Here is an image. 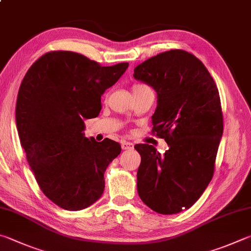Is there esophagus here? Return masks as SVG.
I'll return each mask as SVG.
<instances>
[{"label":"esophagus","instance_id":"esophagus-1","mask_svg":"<svg viewBox=\"0 0 251 251\" xmlns=\"http://www.w3.org/2000/svg\"><path fill=\"white\" fill-rule=\"evenodd\" d=\"M122 149L123 150H133L134 145L129 143V141H123L122 143Z\"/></svg>","mask_w":251,"mask_h":251}]
</instances>
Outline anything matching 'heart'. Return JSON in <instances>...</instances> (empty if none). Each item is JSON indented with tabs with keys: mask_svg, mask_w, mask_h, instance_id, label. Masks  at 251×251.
I'll use <instances>...</instances> for the list:
<instances>
[{
	"mask_svg": "<svg viewBox=\"0 0 251 251\" xmlns=\"http://www.w3.org/2000/svg\"><path fill=\"white\" fill-rule=\"evenodd\" d=\"M131 89H133V92H134V94H135V93H138V92H140V91L148 90V89H150V88H149V86L146 85V84L135 83V84H133V86H131Z\"/></svg>",
	"mask_w": 251,
	"mask_h": 251,
	"instance_id": "heart-1",
	"label": "heart"
}]
</instances>
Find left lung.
<instances>
[{
    "label": "left lung",
    "mask_w": 251,
    "mask_h": 251,
    "mask_svg": "<svg viewBox=\"0 0 251 251\" xmlns=\"http://www.w3.org/2000/svg\"><path fill=\"white\" fill-rule=\"evenodd\" d=\"M134 78L156 90L151 133L169 146L163 154L151 145L135 146L139 198L159 214L180 213L198 201L215 170L224 128L220 93L201 60L181 49L140 63Z\"/></svg>",
    "instance_id": "left-lung-1"
}]
</instances>
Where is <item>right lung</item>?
I'll return each instance as SVG.
<instances>
[{"label":"right lung","instance_id":"1","mask_svg":"<svg viewBox=\"0 0 251 251\" xmlns=\"http://www.w3.org/2000/svg\"><path fill=\"white\" fill-rule=\"evenodd\" d=\"M127 68V62L103 67L83 54L54 50L38 58L22 81L21 145L40 190L59 207L80 211L103 194L104 172L122 148L107 138H86L84 120L99 115L101 95Z\"/></svg>","mask_w":251,"mask_h":251}]
</instances>
